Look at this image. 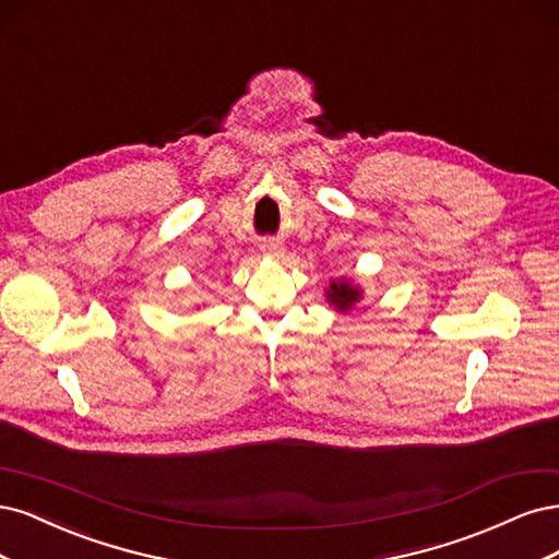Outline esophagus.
Wrapping results in <instances>:
<instances>
[{
  "label": "esophagus",
  "mask_w": 559,
  "mask_h": 559,
  "mask_svg": "<svg viewBox=\"0 0 559 559\" xmlns=\"http://www.w3.org/2000/svg\"><path fill=\"white\" fill-rule=\"evenodd\" d=\"M260 250H262L264 255H269V258H278V255L283 253V243L269 239V241H262V243H260Z\"/></svg>",
  "instance_id": "esophagus-1"
}]
</instances>
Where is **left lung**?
<instances>
[{
    "label": "left lung",
    "mask_w": 559,
    "mask_h": 559,
    "mask_svg": "<svg viewBox=\"0 0 559 559\" xmlns=\"http://www.w3.org/2000/svg\"><path fill=\"white\" fill-rule=\"evenodd\" d=\"M328 295H330V301H332V304H336L341 311H348L350 306L359 299V293H357V290H353V287H350L348 283H341V285L332 283Z\"/></svg>",
    "instance_id": "obj_1"
}]
</instances>
